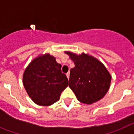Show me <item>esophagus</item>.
Wrapping results in <instances>:
<instances>
[{
    "label": "esophagus",
    "instance_id": "obj_1",
    "mask_svg": "<svg viewBox=\"0 0 134 134\" xmlns=\"http://www.w3.org/2000/svg\"><path fill=\"white\" fill-rule=\"evenodd\" d=\"M69 74H70V73H69V71H68L67 73V74H66V75H67V78H68V80L69 79Z\"/></svg>",
    "mask_w": 134,
    "mask_h": 134
}]
</instances>
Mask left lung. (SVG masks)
Masks as SVG:
<instances>
[{
	"label": "left lung",
	"instance_id": "8db88e82",
	"mask_svg": "<svg viewBox=\"0 0 134 134\" xmlns=\"http://www.w3.org/2000/svg\"><path fill=\"white\" fill-rule=\"evenodd\" d=\"M74 61L69 86L81 103L91 104L102 99L110 86L111 75L103 63L92 56L65 51Z\"/></svg>",
	"mask_w": 134,
	"mask_h": 134
}]
</instances>
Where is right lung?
<instances>
[{
	"instance_id": "1",
	"label": "right lung",
	"mask_w": 134,
	"mask_h": 134,
	"mask_svg": "<svg viewBox=\"0 0 134 134\" xmlns=\"http://www.w3.org/2000/svg\"><path fill=\"white\" fill-rule=\"evenodd\" d=\"M23 83L36 104L50 106L59 100L61 92L68 86V80L55 57L46 53L34 58L25 68Z\"/></svg>"
}]
</instances>
